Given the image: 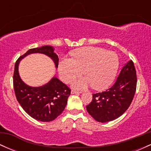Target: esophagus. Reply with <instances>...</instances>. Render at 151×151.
Masks as SVG:
<instances>
[{"label":"esophagus","instance_id":"1","mask_svg":"<svg viewBox=\"0 0 151 151\" xmlns=\"http://www.w3.org/2000/svg\"><path fill=\"white\" fill-rule=\"evenodd\" d=\"M71 93H81V91H76V90H74V89H73V90H72V91H71Z\"/></svg>","mask_w":151,"mask_h":151}]
</instances>
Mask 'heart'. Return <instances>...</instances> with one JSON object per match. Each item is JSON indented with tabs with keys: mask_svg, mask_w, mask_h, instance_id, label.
Returning a JSON list of instances; mask_svg holds the SVG:
<instances>
[{
	"mask_svg": "<svg viewBox=\"0 0 151 151\" xmlns=\"http://www.w3.org/2000/svg\"><path fill=\"white\" fill-rule=\"evenodd\" d=\"M72 59L63 58L58 65L62 80L72 81L84 74L86 77L73 83L74 87L84 89L92 86L95 89L102 90L111 84L119 69L117 55L113 52L95 47H84L74 51Z\"/></svg>",
	"mask_w": 151,
	"mask_h": 151,
	"instance_id": "1",
	"label": "heart"
}]
</instances>
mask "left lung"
<instances>
[{"label":"left lung","instance_id":"obj_1","mask_svg":"<svg viewBox=\"0 0 151 151\" xmlns=\"http://www.w3.org/2000/svg\"><path fill=\"white\" fill-rule=\"evenodd\" d=\"M136 71L132 60L124 65L115 84L110 89L93 93L92 101L86 111L101 123L116 119L131 105L136 89Z\"/></svg>","mask_w":151,"mask_h":151}]
</instances>
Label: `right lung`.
Wrapping results in <instances>:
<instances>
[{
	"label": "right lung",
	"mask_w": 151,
	"mask_h": 151,
	"mask_svg": "<svg viewBox=\"0 0 151 151\" xmlns=\"http://www.w3.org/2000/svg\"><path fill=\"white\" fill-rule=\"evenodd\" d=\"M54 50L53 47L49 45L29 50L15 62L13 74V87L19 104L31 117L43 122L55 120L62 114L67 104L71 90L55 77L41 86L27 85L19 75L18 66L20 60L27 55L41 53L51 58L58 68L59 58Z\"/></svg>",
	"instance_id": "right-lung-1"
}]
</instances>
